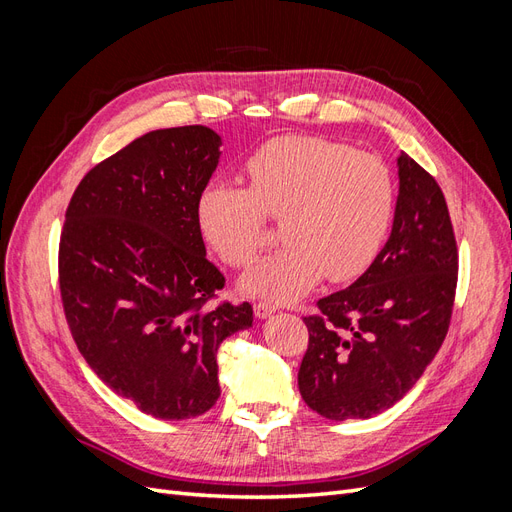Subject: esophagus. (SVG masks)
Returning a JSON list of instances; mask_svg holds the SVG:
<instances>
[{
  "label": "esophagus",
  "mask_w": 512,
  "mask_h": 512,
  "mask_svg": "<svg viewBox=\"0 0 512 512\" xmlns=\"http://www.w3.org/2000/svg\"><path fill=\"white\" fill-rule=\"evenodd\" d=\"M275 309H277V305L271 303V301H258V303H254V314H256L258 318L271 316V314L275 312Z\"/></svg>",
  "instance_id": "34e87169"
}]
</instances>
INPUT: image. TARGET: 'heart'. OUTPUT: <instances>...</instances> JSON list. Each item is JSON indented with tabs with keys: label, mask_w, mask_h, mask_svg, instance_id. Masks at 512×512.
<instances>
[{
	"label": "heart",
	"mask_w": 512,
	"mask_h": 512,
	"mask_svg": "<svg viewBox=\"0 0 512 512\" xmlns=\"http://www.w3.org/2000/svg\"><path fill=\"white\" fill-rule=\"evenodd\" d=\"M250 190L213 181L200 192V232L226 265L247 267L282 220L280 250L243 277V290L271 301L301 297L324 275L352 282L380 254L395 215L389 164L318 136H280L245 162Z\"/></svg>",
	"instance_id": "1"
}]
</instances>
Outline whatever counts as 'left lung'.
<instances>
[{
  "instance_id": "1",
  "label": "left lung",
  "mask_w": 512,
  "mask_h": 512,
  "mask_svg": "<svg viewBox=\"0 0 512 512\" xmlns=\"http://www.w3.org/2000/svg\"><path fill=\"white\" fill-rule=\"evenodd\" d=\"M391 237L350 288L305 316L299 367L305 404L331 421L369 418L404 397L451 324L459 252L438 181L408 153L399 160Z\"/></svg>"
}]
</instances>
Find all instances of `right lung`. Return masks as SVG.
<instances>
[{"label": "right lung", "instance_id": "1", "mask_svg": "<svg viewBox=\"0 0 512 512\" xmlns=\"http://www.w3.org/2000/svg\"><path fill=\"white\" fill-rule=\"evenodd\" d=\"M205 126L153 130L76 185L59 239V292L76 348L119 397L164 421L220 397L218 354L252 327V305L218 299L198 196L220 160Z\"/></svg>", "mask_w": 512, "mask_h": 512}]
</instances>
